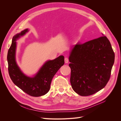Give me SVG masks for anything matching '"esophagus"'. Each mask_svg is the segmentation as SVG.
<instances>
[{
    "label": "esophagus",
    "instance_id": "34e87169",
    "mask_svg": "<svg viewBox=\"0 0 121 121\" xmlns=\"http://www.w3.org/2000/svg\"><path fill=\"white\" fill-rule=\"evenodd\" d=\"M65 64H67L69 63V59L67 58V57H65Z\"/></svg>",
    "mask_w": 121,
    "mask_h": 121
}]
</instances>
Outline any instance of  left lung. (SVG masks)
Listing matches in <instances>:
<instances>
[{
	"label": "left lung",
	"instance_id": "1",
	"mask_svg": "<svg viewBox=\"0 0 121 121\" xmlns=\"http://www.w3.org/2000/svg\"><path fill=\"white\" fill-rule=\"evenodd\" d=\"M70 82L73 89L81 96H89L103 89L111 76L115 53L111 43L104 36L81 44L69 52Z\"/></svg>",
	"mask_w": 121,
	"mask_h": 121
}]
</instances>
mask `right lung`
<instances>
[{"instance_id":"obj_1","label":"right lung","mask_w":121,"mask_h":121,"mask_svg":"<svg viewBox=\"0 0 121 121\" xmlns=\"http://www.w3.org/2000/svg\"><path fill=\"white\" fill-rule=\"evenodd\" d=\"M29 31V29H26L13 37L7 56L8 69L10 79L17 86L32 96L38 97L44 95L49 91L53 76L64 65V56H60L53 60L46 61L33 76L24 74L16 60V41Z\"/></svg>"}]
</instances>
